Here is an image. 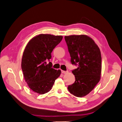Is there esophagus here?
<instances>
[{"label": "esophagus", "mask_w": 122, "mask_h": 122, "mask_svg": "<svg viewBox=\"0 0 122 122\" xmlns=\"http://www.w3.org/2000/svg\"><path fill=\"white\" fill-rule=\"evenodd\" d=\"M61 72H62V73H63V74H66V73H68V71H65L61 70Z\"/></svg>", "instance_id": "34e87169"}]
</instances>
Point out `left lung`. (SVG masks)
I'll use <instances>...</instances> for the list:
<instances>
[{
  "instance_id": "obj_1",
  "label": "left lung",
  "mask_w": 122,
  "mask_h": 122,
  "mask_svg": "<svg viewBox=\"0 0 122 122\" xmlns=\"http://www.w3.org/2000/svg\"><path fill=\"white\" fill-rule=\"evenodd\" d=\"M71 63L78 67L71 72L75 81L68 86L73 95L83 97L92 91L101 78L102 57L98 46L89 36L73 35L64 37Z\"/></svg>"
}]
</instances>
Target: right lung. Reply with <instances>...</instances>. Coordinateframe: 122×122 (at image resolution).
I'll list each match as a JSON object with an SVG mask.
<instances>
[{"instance_id": "add662e5", "label": "right lung", "mask_w": 122, "mask_h": 122, "mask_svg": "<svg viewBox=\"0 0 122 122\" xmlns=\"http://www.w3.org/2000/svg\"><path fill=\"white\" fill-rule=\"evenodd\" d=\"M63 36L41 34L27 44L21 60L24 78L29 88L40 94L47 93L61 74L52 67L51 52Z\"/></svg>"}]
</instances>
